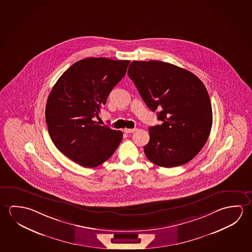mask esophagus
<instances>
[{"label": "esophagus", "instance_id": "obj_1", "mask_svg": "<svg viewBox=\"0 0 252 252\" xmlns=\"http://www.w3.org/2000/svg\"><path fill=\"white\" fill-rule=\"evenodd\" d=\"M136 130V128H133V129H128V128H126L124 130V132H126V133H132V132H135Z\"/></svg>", "mask_w": 252, "mask_h": 252}]
</instances>
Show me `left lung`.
<instances>
[{"instance_id": "left-lung-1", "label": "left lung", "mask_w": 252, "mask_h": 252, "mask_svg": "<svg viewBox=\"0 0 252 252\" xmlns=\"http://www.w3.org/2000/svg\"><path fill=\"white\" fill-rule=\"evenodd\" d=\"M128 76L147 106L162 124L149 127L145 155L164 168L183 164L198 155L210 134L213 112L202 82L190 71L159 61L132 62Z\"/></svg>"}]
</instances>
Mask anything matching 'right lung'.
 <instances>
[{
	"label": "right lung",
	"mask_w": 252,
	"mask_h": 252,
	"mask_svg": "<svg viewBox=\"0 0 252 252\" xmlns=\"http://www.w3.org/2000/svg\"><path fill=\"white\" fill-rule=\"evenodd\" d=\"M129 63L83 59L62 74L49 94L46 121L50 137L63 155L83 167L102 164L122 140L121 131L100 126L95 119Z\"/></svg>",
	"instance_id": "right-lung-1"
}]
</instances>
